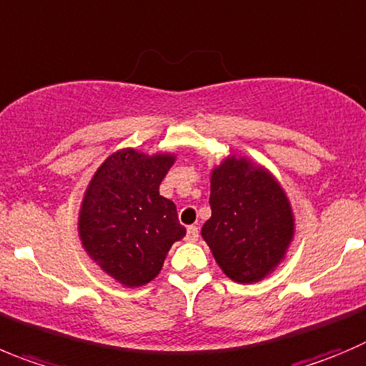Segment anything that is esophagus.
Listing matches in <instances>:
<instances>
[{"label": "esophagus", "mask_w": 366, "mask_h": 366, "mask_svg": "<svg viewBox=\"0 0 366 366\" xmlns=\"http://www.w3.org/2000/svg\"><path fill=\"white\" fill-rule=\"evenodd\" d=\"M186 238H187V242L199 240V227H197V225H189V227H187Z\"/></svg>", "instance_id": "esophagus-1"}]
</instances>
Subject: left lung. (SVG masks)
<instances>
[{
    "mask_svg": "<svg viewBox=\"0 0 366 366\" xmlns=\"http://www.w3.org/2000/svg\"><path fill=\"white\" fill-rule=\"evenodd\" d=\"M209 206L202 237L222 271L238 283L267 276L295 231L291 206L278 182L233 155L213 169Z\"/></svg>",
    "mask_w": 366,
    "mask_h": 366,
    "instance_id": "obj_1",
    "label": "left lung"
}]
</instances>
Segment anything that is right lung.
Segmentation results:
<instances>
[{
	"label": "right lung",
	"instance_id": "add662e5",
	"mask_svg": "<svg viewBox=\"0 0 366 366\" xmlns=\"http://www.w3.org/2000/svg\"><path fill=\"white\" fill-rule=\"evenodd\" d=\"M173 160L122 149L102 162L84 194L79 217L84 249L124 285L152 282L173 242L186 234L177 206L159 193Z\"/></svg>",
	"mask_w": 366,
	"mask_h": 366
}]
</instances>
